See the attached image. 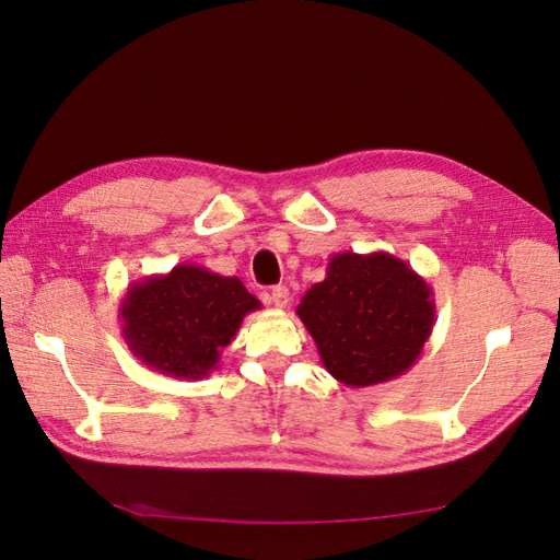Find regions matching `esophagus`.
<instances>
[{"label":"esophagus","instance_id":"1","mask_svg":"<svg viewBox=\"0 0 560 560\" xmlns=\"http://www.w3.org/2000/svg\"><path fill=\"white\" fill-rule=\"evenodd\" d=\"M264 301L268 306H276V308H287V303H290V290H287L284 284L273 287V290L264 294Z\"/></svg>","mask_w":560,"mask_h":560}]
</instances>
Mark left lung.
<instances>
[{"instance_id": "left-lung-1", "label": "left lung", "mask_w": 560, "mask_h": 560, "mask_svg": "<svg viewBox=\"0 0 560 560\" xmlns=\"http://www.w3.org/2000/svg\"><path fill=\"white\" fill-rule=\"evenodd\" d=\"M432 287L387 252H338L327 278L303 294L296 315L329 374L350 387L409 371L434 327Z\"/></svg>"}]
</instances>
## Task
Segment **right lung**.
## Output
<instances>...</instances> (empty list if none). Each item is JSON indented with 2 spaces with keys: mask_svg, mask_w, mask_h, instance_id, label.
<instances>
[{
  "mask_svg": "<svg viewBox=\"0 0 560 560\" xmlns=\"http://www.w3.org/2000/svg\"><path fill=\"white\" fill-rule=\"evenodd\" d=\"M261 303L238 278L179 264L132 282L118 306L128 350L163 376L208 378L247 313Z\"/></svg>",
  "mask_w": 560,
  "mask_h": 560,
  "instance_id": "right-lung-1",
  "label": "right lung"
}]
</instances>
